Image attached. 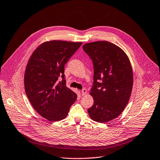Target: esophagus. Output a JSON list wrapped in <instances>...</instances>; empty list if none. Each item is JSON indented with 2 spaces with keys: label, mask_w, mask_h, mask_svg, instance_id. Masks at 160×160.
<instances>
[{
  "label": "esophagus",
  "mask_w": 160,
  "mask_h": 160,
  "mask_svg": "<svg viewBox=\"0 0 160 160\" xmlns=\"http://www.w3.org/2000/svg\"><path fill=\"white\" fill-rule=\"evenodd\" d=\"M87 92V89H86V88H83V89L81 90L82 95V96H83V95L86 94Z\"/></svg>",
  "instance_id": "obj_1"
}]
</instances>
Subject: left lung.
<instances>
[{
	"mask_svg": "<svg viewBox=\"0 0 160 160\" xmlns=\"http://www.w3.org/2000/svg\"><path fill=\"white\" fill-rule=\"evenodd\" d=\"M83 49L94 65L90 94L94 102L88 109V115L98 122H109L122 112L131 95L133 72L130 60L121 48L107 41L85 43Z\"/></svg>",
	"mask_w": 160,
	"mask_h": 160,
	"instance_id": "left-lung-1",
	"label": "left lung"
}]
</instances>
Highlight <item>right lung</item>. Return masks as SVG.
I'll return each instance as SVG.
<instances>
[{
	"label": "right lung",
	"mask_w": 160,
	"mask_h": 160,
	"mask_svg": "<svg viewBox=\"0 0 160 160\" xmlns=\"http://www.w3.org/2000/svg\"><path fill=\"white\" fill-rule=\"evenodd\" d=\"M82 43L62 40L44 42L28 62L24 79L26 94L33 108L48 120L66 118L77 99V94L66 85L64 65ZM59 76L62 81L58 82Z\"/></svg>",
	"instance_id": "obj_1"
}]
</instances>
